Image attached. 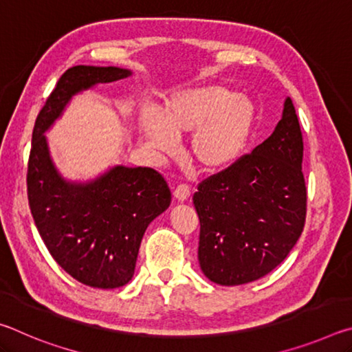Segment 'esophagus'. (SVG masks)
I'll return each instance as SVG.
<instances>
[{"label":"esophagus","instance_id":"obj_1","mask_svg":"<svg viewBox=\"0 0 352 352\" xmlns=\"http://www.w3.org/2000/svg\"><path fill=\"white\" fill-rule=\"evenodd\" d=\"M190 195V189L188 186H184V184H180V186H177L174 189V199L183 204V201H186Z\"/></svg>","mask_w":352,"mask_h":352}]
</instances>
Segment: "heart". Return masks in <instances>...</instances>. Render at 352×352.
Instances as JSON below:
<instances>
[{
	"instance_id": "1",
	"label": "heart",
	"mask_w": 352,
	"mask_h": 352,
	"mask_svg": "<svg viewBox=\"0 0 352 352\" xmlns=\"http://www.w3.org/2000/svg\"><path fill=\"white\" fill-rule=\"evenodd\" d=\"M256 109L252 99L212 83L174 93L160 115L144 107L140 132L147 148L172 153L175 141L188 142V158L201 172H219L242 157L252 138Z\"/></svg>"
}]
</instances>
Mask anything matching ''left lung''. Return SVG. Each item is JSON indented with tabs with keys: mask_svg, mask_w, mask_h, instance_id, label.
Returning a JSON list of instances; mask_svg holds the SVG:
<instances>
[{
	"mask_svg": "<svg viewBox=\"0 0 352 352\" xmlns=\"http://www.w3.org/2000/svg\"><path fill=\"white\" fill-rule=\"evenodd\" d=\"M302 135L285 98L281 121L250 155L199 184V264L210 281H256L287 258L306 220Z\"/></svg>",
	"mask_w": 352,
	"mask_h": 352,
	"instance_id": "8db88e82",
	"label": "left lung"
}]
</instances>
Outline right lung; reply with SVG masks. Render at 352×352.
I'll use <instances>...</instances> for the list:
<instances>
[{"instance_id":"obj_1","label":"right lung","mask_w":352,"mask_h":352,"mask_svg":"<svg viewBox=\"0 0 352 352\" xmlns=\"http://www.w3.org/2000/svg\"><path fill=\"white\" fill-rule=\"evenodd\" d=\"M132 74L91 65L65 71L32 132L28 199L35 226L57 264L96 289L122 287L133 278L142 236L169 208L170 190L157 170L141 166L116 164L91 180H68L57 169L45 133L76 94Z\"/></svg>"}]
</instances>
